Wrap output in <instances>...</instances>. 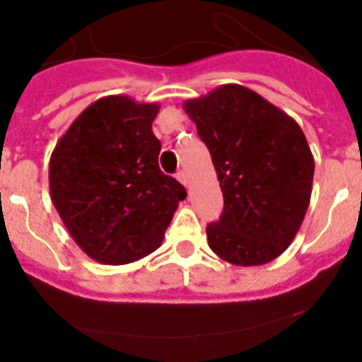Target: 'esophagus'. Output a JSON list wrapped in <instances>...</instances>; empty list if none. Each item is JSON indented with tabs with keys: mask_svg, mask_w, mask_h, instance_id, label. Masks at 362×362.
Returning a JSON list of instances; mask_svg holds the SVG:
<instances>
[{
	"mask_svg": "<svg viewBox=\"0 0 362 362\" xmlns=\"http://www.w3.org/2000/svg\"><path fill=\"white\" fill-rule=\"evenodd\" d=\"M175 177H177L179 181H181V183L185 185V187H190V177H188V174L185 170H179Z\"/></svg>",
	"mask_w": 362,
	"mask_h": 362,
	"instance_id": "obj_1",
	"label": "esophagus"
}]
</instances>
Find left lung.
<instances>
[{
    "mask_svg": "<svg viewBox=\"0 0 362 362\" xmlns=\"http://www.w3.org/2000/svg\"><path fill=\"white\" fill-rule=\"evenodd\" d=\"M185 112L211 154L224 210L206 228L211 251L250 267L280 257L310 203L314 156L296 120L253 89L224 84Z\"/></svg>",
    "mask_w": 362,
    "mask_h": 362,
    "instance_id": "left-lung-1",
    "label": "left lung"
}]
</instances>
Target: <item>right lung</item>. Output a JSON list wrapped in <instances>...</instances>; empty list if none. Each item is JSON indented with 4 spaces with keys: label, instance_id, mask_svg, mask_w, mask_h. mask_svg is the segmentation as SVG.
I'll return each mask as SVG.
<instances>
[{
    "label": "right lung",
    "instance_id": "right-lung-1",
    "mask_svg": "<svg viewBox=\"0 0 362 362\" xmlns=\"http://www.w3.org/2000/svg\"><path fill=\"white\" fill-rule=\"evenodd\" d=\"M158 104L98 98L49 158V195L73 240L93 260L122 265L161 246L187 190L159 170Z\"/></svg>",
    "mask_w": 362,
    "mask_h": 362
}]
</instances>
